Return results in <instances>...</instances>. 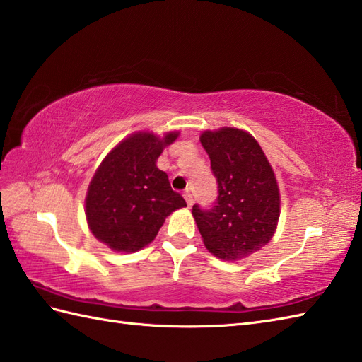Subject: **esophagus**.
<instances>
[{
	"mask_svg": "<svg viewBox=\"0 0 362 362\" xmlns=\"http://www.w3.org/2000/svg\"><path fill=\"white\" fill-rule=\"evenodd\" d=\"M183 197H185V201H187V204H188V206H191L193 205V194L189 193V191H185V194H183Z\"/></svg>",
	"mask_w": 362,
	"mask_h": 362,
	"instance_id": "esophagus-1",
	"label": "esophagus"
}]
</instances>
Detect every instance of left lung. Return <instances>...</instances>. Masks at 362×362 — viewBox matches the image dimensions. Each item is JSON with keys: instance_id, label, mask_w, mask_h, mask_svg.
I'll use <instances>...</instances> for the list:
<instances>
[{"instance_id": "left-lung-1", "label": "left lung", "mask_w": 362, "mask_h": 362, "mask_svg": "<svg viewBox=\"0 0 362 362\" xmlns=\"http://www.w3.org/2000/svg\"><path fill=\"white\" fill-rule=\"evenodd\" d=\"M201 143L218 182L211 209L193 205L205 247L221 259H241L266 245L280 218V191L258 141L235 127L205 130Z\"/></svg>"}]
</instances>
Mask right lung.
<instances>
[{"mask_svg":"<svg viewBox=\"0 0 362 362\" xmlns=\"http://www.w3.org/2000/svg\"><path fill=\"white\" fill-rule=\"evenodd\" d=\"M177 136L136 132L107 153L86 197L87 222L98 241L115 252H136L153 241L166 216L187 206L156 165Z\"/></svg>","mask_w":362,"mask_h":362,"instance_id":"obj_1","label":"right lung"}]
</instances>
